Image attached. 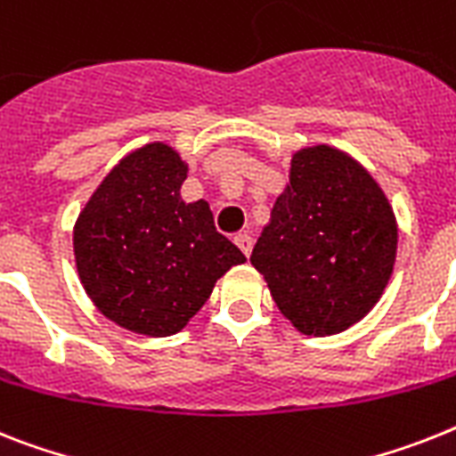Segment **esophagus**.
<instances>
[{
	"label": "esophagus",
	"mask_w": 456,
	"mask_h": 456,
	"mask_svg": "<svg viewBox=\"0 0 456 456\" xmlns=\"http://www.w3.org/2000/svg\"><path fill=\"white\" fill-rule=\"evenodd\" d=\"M235 244L242 249L244 256H249L251 249H254V237L247 235V232H240V235H235Z\"/></svg>",
	"instance_id": "34e87169"
}]
</instances>
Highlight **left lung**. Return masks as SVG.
<instances>
[{
  "label": "left lung",
  "mask_w": 456,
  "mask_h": 456,
  "mask_svg": "<svg viewBox=\"0 0 456 456\" xmlns=\"http://www.w3.org/2000/svg\"><path fill=\"white\" fill-rule=\"evenodd\" d=\"M387 195L347 153L312 146L293 156L251 265L305 336H336L378 303L396 261Z\"/></svg>",
  "instance_id": "left-lung-1"
}]
</instances>
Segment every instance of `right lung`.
<instances>
[{
	"instance_id": "1",
	"label": "right lung",
	"mask_w": 456,
	"mask_h": 456,
	"mask_svg": "<svg viewBox=\"0 0 456 456\" xmlns=\"http://www.w3.org/2000/svg\"><path fill=\"white\" fill-rule=\"evenodd\" d=\"M186 163L146 144L116 165L74 225L81 284L97 310L142 336L179 333L244 254L205 200L183 202Z\"/></svg>"
}]
</instances>
